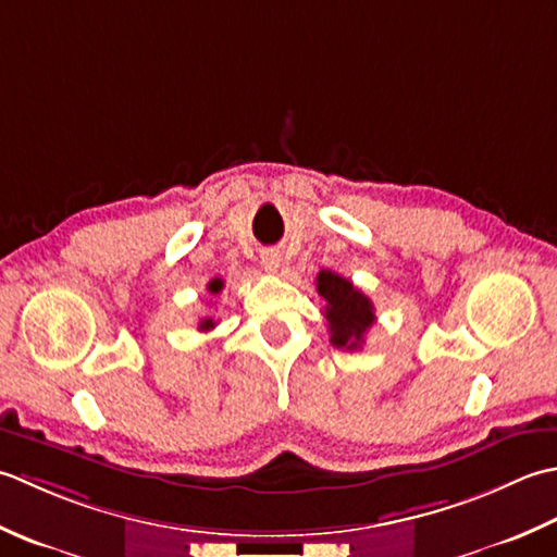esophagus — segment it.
<instances>
[{
    "instance_id": "esophagus-1",
    "label": "esophagus",
    "mask_w": 557,
    "mask_h": 557,
    "mask_svg": "<svg viewBox=\"0 0 557 557\" xmlns=\"http://www.w3.org/2000/svg\"><path fill=\"white\" fill-rule=\"evenodd\" d=\"M259 259H262V267H264V271H269V274H276V271L281 269V255L276 252V249H264Z\"/></svg>"
}]
</instances>
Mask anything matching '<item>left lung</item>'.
Segmentation results:
<instances>
[{"instance_id":"1","label":"left lung","mask_w":557,"mask_h":557,"mask_svg":"<svg viewBox=\"0 0 557 557\" xmlns=\"http://www.w3.org/2000/svg\"><path fill=\"white\" fill-rule=\"evenodd\" d=\"M317 293L322 295L326 308L324 317L336 348L356 350L366 342V334L374 324V305L366 293L358 290L348 278L322 269L317 274Z\"/></svg>"}]
</instances>
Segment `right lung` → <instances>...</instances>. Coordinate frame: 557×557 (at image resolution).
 <instances>
[{"label": "right lung", "mask_w": 557, "mask_h": 557, "mask_svg": "<svg viewBox=\"0 0 557 557\" xmlns=\"http://www.w3.org/2000/svg\"><path fill=\"white\" fill-rule=\"evenodd\" d=\"M207 290H209L211 295H219V293L223 290V281H221V278H213V281L209 283V286H207ZM213 326H215V322L211 320V317H203V320L199 322L201 332H209V329H213Z\"/></svg>", "instance_id": "1"}]
</instances>
